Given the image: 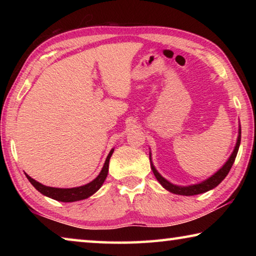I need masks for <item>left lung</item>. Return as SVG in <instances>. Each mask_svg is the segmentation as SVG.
Listing matches in <instances>:
<instances>
[{
  "label": "left lung",
  "mask_w": 256,
  "mask_h": 256,
  "mask_svg": "<svg viewBox=\"0 0 256 256\" xmlns=\"http://www.w3.org/2000/svg\"><path fill=\"white\" fill-rule=\"evenodd\" d=\"M240 136H242V130H240V128H238V136H237V142L235 148H234L232 152L230 154V157L228 158L226 162L222 164V167L220 168L218 172H216L214 175H211L209 178H206L204 180L200 182L198 184H192L188 186H180V185H176L170 183V180H167L164 177L159 174L158 170H156V167L152 164V158H151V151L149 152V158H150V166L151 170H152L154 174L156 176V178L159 182L164 188H166L170 192L174 193V194H178V196H196V194H202L206 193L208 190H210L212 188H214L216 186H218L224 180V177L228 175L229 170L232 166L234 162H235V158L238 152V149H240Z\"/></svg>",
  "instance_id": "obj_1"
}]
</instances>
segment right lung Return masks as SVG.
Instances as JSON below:
<instances>
[{"label": "right lung", "instance_id": "1", "mask_svg": "<svg viewBox=\"0 0 256 256\" xmlns=\"http://www.w3.org/2000/svg\"><path fill=\"white\" fill-rule=\"evenodd\" d=\"M112 152H114V148H112L110 151V154H108L107 158L105 160V164H104L102 170L96 178L88 184L78 186V188H52V186L42 185V183H40V182L34 180L29 175L26 174V172L24 174L27 176V178L29 180L30 183L32 184L34 188H36L38 192H40L42 196H45L47 198H53V200L60 201V202H76V201L84 200V198H88L89 196H92V194L96 193L97 190L102 188V185L104 184V182H105L108 174L110 159L112 157Z\"/></svg>", "mask_w": 256, "mask_h": 256}]
</instances>
